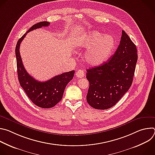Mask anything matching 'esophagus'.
Segmentation results:
<instances>
[{"instance_id":"1","label":"esophagus","mask_w":155,"mask_h":155,"mask_svg":"<svg viewBox=\"0 0 155 155\" xmlns=\"http://www.w3.org/2000/svg\"><path fill=\"white\" fill-rule=\"evenodd\" d=\"M75 75H76L77 77L81 78H83L84 77V72L82 70H78V71H77Z\"/></svg>"}]
</instances>
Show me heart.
I'll return each instance as SVG.
<instances>
[{"mask_svg": "<svg viewBox=\"0 0 155 155\" xmlns=\"http://www.w3.org/2000/svg\"><path fill=\"white\" fill-rule=\"evenodd\" d=\"M115 39L110 34L90 31L79 36L76 45L80 49H88L85 54L86 62L91 66H99L105 62L112 53Z\"/></svg>", "mask_w": 155, "mask_h": 155, "instance_id": "obj_1", "label": "heart"}]
</instances>
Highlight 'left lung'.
I'll use <instances>...</instances> for the list:
<instances>
[{
	"instance_id": "obj_1",
	"label": "left lung",
	"mask_w": 155,
	"mask_h": 155,
	"mask_svg": "<svg viewBox=\"0 0 155 155\" xmlns=\"http://www.w3.org/2000/svg\"><path fill=\"white\" fill-rule=\"evenodd\" d=\"M137 50L128 35L122 31L120 45L107 62L87 69L90 86L86 101L90 106L105 110L114 106L130 87L137 61Z\"/></svg>"
}]
</instances>
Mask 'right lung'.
Here are the masks:
<instances>
[{
	"label": "right lung",
	"instance_id": "add662e5",
	"mask_svg": "<svg viewBox=\"0 0 155 155\" xmlns=\"http://www.w3.org/2000/svg\"><path fill=\"white\" fill-rule=\"evenodd\" d=\"M50 24L48 21H41L33 25L19 39L15 48L17 72L19 84L30 100L37 106L43 108H51L62 99L65 86L72 80L75 73V71L65 72L46 81L41 82L31 77L25 69L19 53L21 41L30 31L41 27L48 26Z\"/></svg>",
	"mask_w": 155,
	"mask_h": 155
}]
</instances>
